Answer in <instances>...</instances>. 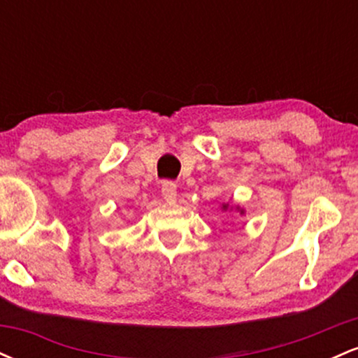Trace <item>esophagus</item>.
Returning a JSON list of instances; mask_svg holds the SVG:
<instances>
[{"label":"esophagus","mask_w":358,"mask_h":358,"mask_svg":"<svg viewBox=\"0 0 358 358\" xmlns=\"http://www.w3.org/2000/svg\"><path fill=\"white\" fill-rule=\"evenodd\" d=\"M162 193H163V199H165L166 202H173L176 199V185L166 180V182L162 183Z\"/></svg>","instance_id":"obj_1"}]
</instances>
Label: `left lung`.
Returning <instances> with one entry per match:
<instances>
[{
    "label": "left lung",
    "instance_id": "1",
    "mask_svg": "<svg viewBox=\"0 0 358 358\" xmlns=\"http://www.w3.org/2000/svg\"><path fill=\"white\" fill-rule=\"evenodd\" d=\"M224 208H227V205H224Z\"/></svg>",
    "mask_w": 358,
    "mask_h": 358
}]
</instances>
